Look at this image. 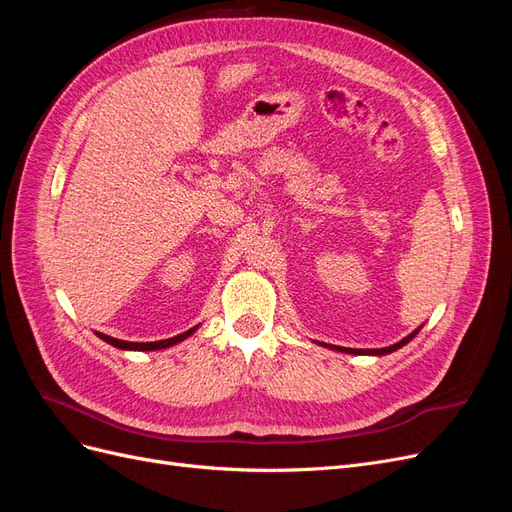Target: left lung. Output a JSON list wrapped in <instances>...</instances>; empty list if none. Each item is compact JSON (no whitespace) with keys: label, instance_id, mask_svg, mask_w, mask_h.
<instances>
[{"label":"left lung","instance_id":"obj_1","mask_svg":"<svg viewBox=\"0 0 512 512\" xmlns=\"http://www.w3.org/2000/svg\"><path fill=\"white\" fill-rule=\"evenodd\" d=\"M418 331H421V329H416L414 333H410L408 337H404V339H401V342H397V344H393V346H389V348H378V350H354V348H339V346H329V348H335V350H339V352H348V354H378V356H380V354H389V352H395V350L401 348V346H406Z\"/></svg>","mask_w":512,"mask_h":512}]
</instances>
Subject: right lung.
<instances>
[{"mask_svg": "<svg viewBox=\"0 0 512 512\" xmlns=\"http://www.w3.org/2000/svg\"><path fill=\"white\" fill-rule=\"evenodd\" d=\"M198 327H194V329H190V331H185V333H181V335H177V337H170V339H162V342H123V339H115V337H111V335H104V333H96L100 339H104L106 344H111V346H115V348H121V350H162V348H168V346H175V344H179V342H183L185 337H190L194 331H196Z\"/></svg>", "mask_w": 512, "mask_h": 512, "instance_id": "right-lung-1", "label": "right lung"}]
</instances>
